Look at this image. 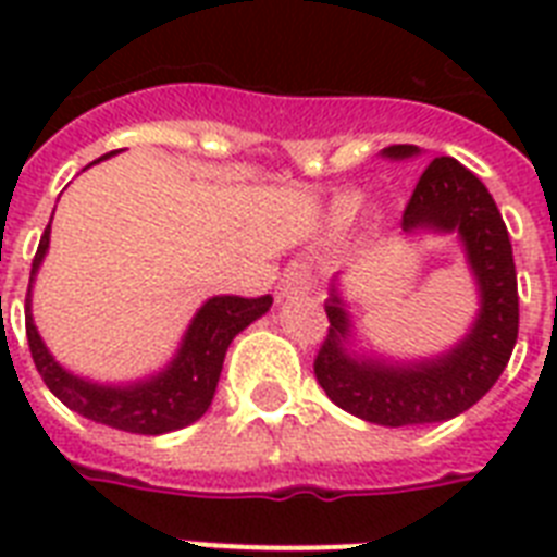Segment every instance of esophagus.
<instances>
[{
	"label": "esophagus",
	"instance_id": "34e87169",
	"mask_svg": "<svg viewBox=\"0 0 557 557\" xmlns=\"http://www.w3.org/2000/svg\"><path fill=\"white\" fill-rule=\"evenodd\" d=\"M312 288V280H309V271L304 265H297L292 262L286 271H283V277L277 283V297L280 300H288V297H297V295H306Z\"/></svg>",
	"mask_w": 557,
	"mask_h": 557
}]
</instances>
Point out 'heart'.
Wrapping results in <instances>:
<instances>
[{"instance_id": "obj_1", "label": "heart", "mask_w": 557, "mask_h": 557, "mask_svg": "<svg viewBox=\"0 0 557 557\" xmlns=\"http://www.w3.org/2000/svg\"><path fill=\"white\" fill-rule=\"evenodd\" d=\"M358 216H361V196H356V193H347V196H341V199L332 201L330 225L335 227V231H347V227H352Z\"/></svg>"}]
</instances>
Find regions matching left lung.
Listing matches in <instances>:
<instances>
[{"mask_svg": "<svg viewBox=\"0 0 557 557\" xmlns=\"http://www.w3.org/2000/svg\"><path fill=\"white\" fill-rule=\"evenodd\" d=\"M422 156L413 144H393L381 159ZM401 236H454L474 280L476 312L448 349L396 358L358 344L344 271L330 280V335L314 358L318 384L347 413L384 428L436 424L466 413L494 387L518 344V274L506 222L488 187L457 159H433L401 216Z\"/></svg>", "mask_w": 557, "mask_h": 557, "instance_id": "obj_1", "label": "left lung"}]
</instances>
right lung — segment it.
Listing matches in <instances>:
<instances>
[{"label": "right lung", "mask_w": 557, "mask_h": 557, "mask_svg": "<svg viewBox=\"0 0 557 557\" xmlns=\"http://www.w3.org/2000/svg\"><path fill=\"white\" fill-rule=\"evenodd\" d=\"M48 245H51V222L39 239L37 257L30 265L28 297H25V332H28L30 358L46 381V387L74 413L98 424H109L115 431L144 433V436L178 431L208 413L231 341L269 312L271 295L253 297V300L236 295L208 297L187 323L185 335L168 364L133 381H95L65 370L51 356V349L46 347L34 323L30 297H34V280L46 260Z\"/></svg>", "instance_id": "1"}]
</instances>
